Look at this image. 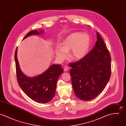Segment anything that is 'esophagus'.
Segmentation results:
<instances>
[{"instance_id": "obj_1", "label": "esophagus", "mask_w": 126, "mask_h": 126, "mask_svg": "<svg viewBox=\"0 0 126 126\" xmlns=\"http://www.w3.org/2000/svg\"><path fill=\"white\" fill-rule=\"evenodd\" d=\"M68 69H69V67L66 65L64 67V71H67L68 70Z\"/></svg>"}]
</instances>
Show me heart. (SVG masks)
<instances>
[{
  "instance_id": "1",
  "label": "heart",
  "mask_w": 126,
  "mask_h": 126,
  "mask_svg": "<svg viewBox=\"0 0 126 126\" xmlns=\"http://www.w3.org/2000/svg\"><path fill=\"white\" fill-rule=\"evenodd\" d=\"M90 45L91 39L88 34L75 32L67 36L63 41L62 47H57L55 53L59 59L63 60L67 57V52L71 50L72 59L79 61L87 55Z\"/></svg>"
}]
</instances>
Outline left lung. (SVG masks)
Wrapping results in <instances>:
<instances>
[{"label": "left lung", "mask_w": 126, "mask_h": 126, "mask_svg": "<svg viewBox=\"0 0 126 126\" xmlns=\"http://www.w3.org/2000/svg\"><path fill=\"white\" fill-rule=\"evenodd\" d=\"M72 86L76 96L88 101L105 88L111 75V58L103 40L97 32L93 49L83 59L70 63Z\"/></svg>", "instance_id": "left-lung-1"}]
</instances>
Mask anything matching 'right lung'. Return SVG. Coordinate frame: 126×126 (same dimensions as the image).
<instances>
[{"label":"right lung","mask_w":126,"mask_h":126,"mask_svg":"<svg viewBox=\"0 0 126 126\" xmlns=\"http://www.w3.org/2000/svg\"><path fill=\"white\" fill-rule=\"evenodd\" d=\"M44 31H32L25 36L23 40L32 35H39ZM16 49L15 59L18 84L22 91L32 99L37 102L46 103L54 97L58 79L63 72L61 65H51L46 71L34 77L25 75L20 68Z\"/></svg>","instance_id":"obj_1"}]
</instances>
